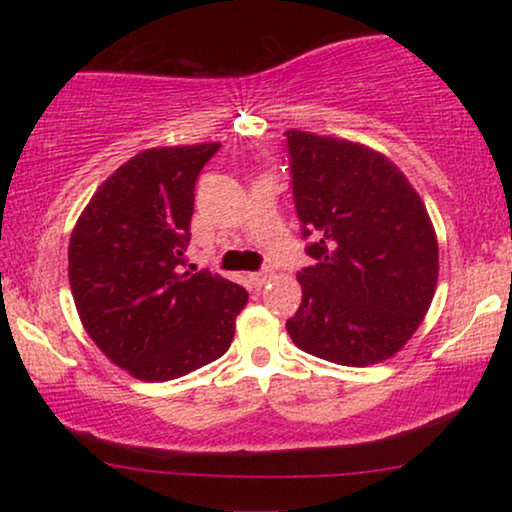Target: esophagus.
Segmentation results:
<instances>
[{"mask_svg": "<svg viewBox=\"0 0 512 512\" xmlns=\"http://www.w3.org/2000/svg\"><path fill=\"white\" fill-rule=\"evenodd\" d=\"M272 279V272L270 270H263V272H251L249 275V282L254 284V289H263L265 284H268Z\"/></svg>", "mask_w": 512, "mask_h": 512, "instance_id": "obj_1", "label": "esophagus"}]
</instances>
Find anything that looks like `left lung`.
Wrapping results in <instances>:
<instances>
[{
	"label": "left lung",
	"mask_w": 512,
	"mask_h": 512,
	"mask_svg": "<svg viewBox=\"0 0 512 512\" xmlns=\"http://www.w3.org/2000/svg\"><path fill=\"white\" fill-rule=\"evenodd\" d=\"M293 200L314 265L286 331L303 352L373 366L403 349L438 284V240L408 177L366 144L286 130Z\"/></svg>",
	"instance_id": "8db88e82"
}]
</instances>
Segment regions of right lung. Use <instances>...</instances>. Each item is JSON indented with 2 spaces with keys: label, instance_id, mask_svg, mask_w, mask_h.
<instances>
[{
  "label": "right lung",
  "instance_id": "add662e5",
  "mask_svg": "<svg viewBox=\"0 0 512 512\" xmlns=\"http://www.w3.org/2000/svg\"><path fill=\"white\" fill-rule=\"evenodd\" d=\"M219 142L153 146L93 193L69 237V286L90 340L144 382L188 375L228 352L249 293L181 272L195 179Z\"/></svg>",
  "mask_w": 512,
  "mask_h": 512
}]
</instances>
